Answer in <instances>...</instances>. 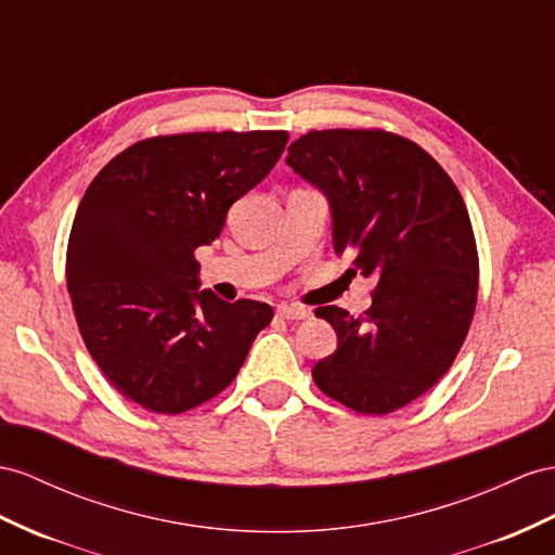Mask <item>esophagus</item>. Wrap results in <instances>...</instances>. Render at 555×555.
<instances>
[{
	"mask_svg": "<svg viewBox=\"0 0 555 555\" xmlns=\"http://www.w3.org/2000/svg\"><path fill=\"white\" fill-rule=\"evenodd\" d=\"M276 314L286 321H302L309 317V311L305 307H295V305H279Z\"/></svg>",
	"mask_w": 555,
	"mask_h": 555,
	"instance_id": "34e87169",
	"label": "esophagus"
}]
</instances>
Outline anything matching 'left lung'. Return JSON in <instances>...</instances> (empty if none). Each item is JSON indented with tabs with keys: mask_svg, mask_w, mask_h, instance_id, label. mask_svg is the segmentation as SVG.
Here are the masks:
<instances>
[{
	"mask_svg": "<svg viewBox=\"0 0 555 555\" xmlns=\"http://www.w3.org/2000/svg\"><path fill=\"white\" fill-rule=\"evenodd\" d=\"M286 164L328 196L335 250L375 276L373 305L317 317L337 333L317 387L361 415L413 403L457 357L478 297V250L457 184L417 142L382 129L309 131Z\"/></svg>",
	"mask_w": 555,
	"mask_h": 555,
	"instance_id": "1",
	"label": "left lung"
}]
</instances>
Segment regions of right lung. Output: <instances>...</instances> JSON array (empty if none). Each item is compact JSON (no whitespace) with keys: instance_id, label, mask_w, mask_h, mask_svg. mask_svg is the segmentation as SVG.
Wrapping results in <instances>:
<instances>
[{"instance_id":"add662e5","label":"right lung","mask_w":555,"mask_h":555,"mask_svg":"<svg viewBox=\"0 0 555 555\" xmlns=\"http://www.w3.org/2000/svg\"><path fill=\"white\" fill-rule=\"evenodd\" d=\"M286 131L135 142L103 166L67 241L65 276L93 361L126 399L180 415L232 385L274 311L196 291L194 250L286 150Z\"/></svg>"}]
</instances>
